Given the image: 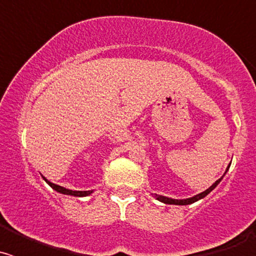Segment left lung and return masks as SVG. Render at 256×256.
<instances>
[{"label":"left lung","mask_w":256,"mask_h":256,"mask_svg":"<svg viewBox=\"0 0 256 256\" xmlns=\"http://www.w3.org/2000/svg\"><path fill=\"white\" fill-rule=\"evenodd\" d=\"M222 180V178H219L218 180H216L214 184H212V186L209 187V188L206 190V191L201 192V194H198V195L194 196V198H186V200H174V198H165V196H160V195H155L156 198L159 201H162V202H164V204H173V205H188V204H192V202H195V201L200 200V198H205V196L209 194V192H212V190L216 188V184H218L219 182Z\"/></svg>","instance_id":"obj_1"}]
</instances>
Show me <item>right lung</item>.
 Wrapping results in <instances>:
<instances>
[{"mask_svg": "<svg viewBox=\"0 0 256 256\" xmlns=\"http://www.w3.org/2000/svg\"><path fill=\"white\" fill-rule=\"evenodd\" d=\"M44 180H46V182L48 183L50 186L55 190V191L60 192V194H64V195H72V196H78V198H82V196H88L90 194H92V191H72V190H68V188H64V187L58 186V184H55V183H51L50 180H47L44 177Z\"/></svg>", "mask_w": 256, "mask_h": 256, "instance_id": "obj_1", "label": "right lung"}]
</instances>
